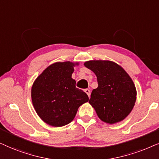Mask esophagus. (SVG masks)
<instances>
[{"instance_id": "obj_1", "label": "esophagus", "mask_w": 159, "mask_h": 159, "mask_svg": "<svg viewBox=\"0 0 159 159\" xmlns=\"http://www.w3.org/2000/svg\"><path fill=\"white\" fill-rule=\"evenodd\" d=\"M84 92H85L87 95L89 96V97H90V94H91V91L89 89H86L84 90Z\"/></svg>"}]
</instances>
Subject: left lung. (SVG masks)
<instances>
[{"instance_id":"left-lung-1","label":"left lung","mask_w":159,"mask_h":159,"mask_svg":"<svg viewBox=\"0 0 159 159\" xmlns=\"http://www.w3.org/2000/svg\"><path fill=\"white\" fill-rule=\"evenodd\" d=\"M84 65L97 75L98 87L92 90L89 102L98 117L108 124L124 120L136 101V88L129 75L111 61H89Z\"/></svg>"}]
</instances>
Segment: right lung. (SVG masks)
<instances>
[{
    "instance_id": "add662e5",
    "label": "right lung",
    "mask_w": 159,
    "mask_h": 159,
    "mask_svg": "<svg viewBox=\"0 0 159 159\" xmlns=\"http://www.w3.org/2000/svg\"><path fill=\"white\" fill-rule=\"evenodd\" d=\"M73 63L56 62L48 66L34 82L32 101L39 117L53 126H62L75 118L78 107L89 101L71 78Z\"/></svg>"
}]
</instances>
